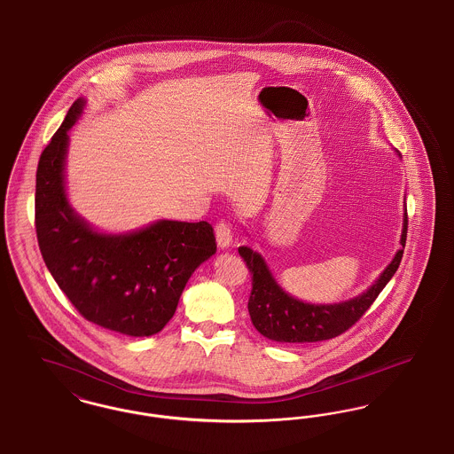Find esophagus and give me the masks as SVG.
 <instances>
[{
    "label": "esophagus",
    "mask_w": 454,
    "mask_h": 454,
    "mask_svg": "<svg viewBox=\"0 0 454 454\" xmlns=\"http://www.w3.org/2000/svg\"><path fill=\"white\" fill-rule=\"evenodd\" d=\"M215 239L218 247L225 249L232 244V231H231V225L223 220H220L215 225Z\"/></svg>",
    "instance_id": "obj_1"
}]
</instances>
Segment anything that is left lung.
<instances>
[{"label": "left lung", "mask_w": 454, "mask_h": 454, "mask_svg": "<svg viewBox=\"0 0 454 454\" xmlns=\"http://www.w3.org/2000/svg\"><path fill=\"white\" fill-rule=\"evenodd\" d=\"M408 216L403 218L402 231V249L395 254L393 262L386 266L381 277L374 286H369L362 295L340 304H308L290 297L284 288L278 286L270 273L262 256L242 246L239 254L246 262L249 273L253 275V288L247 302V309L254 328L266 338L284 343H306L323 341L338 334L345 333L352 328L365 310L372 306L382 288L396 273L405 249Z\"/></svg>", "instance_id": "left-lung-1"}]
</instances>
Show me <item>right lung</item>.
I'll list each match as a JSON object with an SVG mask.
<instances>
[{
  "label": "right lung",
  "mask_w": 454,
  "mask_h": 454,
  "mask_svg": "<svg viewBox=\"0 0 454 454\" xmlns=\"http://www.w3.org/2000/svg\"><path fill=\"white\" fill-rule=\"evenodd\" d=\"M73 102L43 150L35 176V232L52 278L87 321L129 336L159 333L174 316L192 271L215 254L208 222L159 220L142 231L98 234L68 205V129L82 114Z\"/></svg>",
  "instance_id": "obj_1"
}]
</instances>
